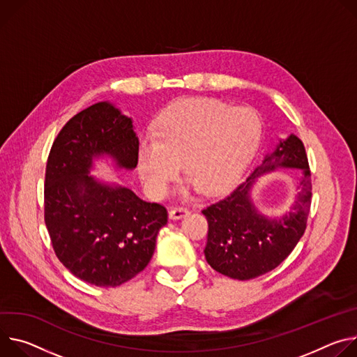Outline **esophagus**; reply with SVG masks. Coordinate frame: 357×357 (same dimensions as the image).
<instances>
[{
    "instance_id": "34e87169",
    "label": "esophagus",
    "mask_w": 357,
    "mask_h": 357,
    "mask_svg": "<svg viewBox=\"0 0 357 357\" xmlns=\"http://www.w3.org/2000/svg\"><path fill=\"white\" fill-rule=\"evenodd\" d=\"M187 214H188V210L185 207H181V206H176L169 211V215H170L172 220H180Z\"/></svg>"
}]
</instances>
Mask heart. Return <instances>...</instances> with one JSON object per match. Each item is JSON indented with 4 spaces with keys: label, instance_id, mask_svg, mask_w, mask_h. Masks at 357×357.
I'll return each instance as SVG.
<instances>
[{
    "label": "heart",
    "instance_id": "b5f03b06",
    "mask_svg": "<svg viewBox=\"0 0 357 357\" xmlns=\"http://www.w3.org/2000/svg\"><path fill=\"white\" fill-rule=\"evenodd\" d=\"M261 136L258 116L217 99H187L166 109L154 135L137 146V169L147 191L160 199L184 174L203 194L229 187L251 158Z\"/></svg>",
    "mask_w": 357,
    "mask_h": 357
}]
</instances>
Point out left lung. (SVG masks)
Listing matches in <instances>:
<instances>
[{
  "mask_svg": "<svg viewBox=\"0 0 357 357\" xmlns=\"http://www.w3.org/2000/svg\"><path fill=\"white\" fill-rule=\"evenodd\" d=\"M302 168L297 203L289 216L268 220L250 204L248 191L255 177L275 167ZM312 203V180L303 143L291 135L266 155L247 181L203 208L208 221L206 259L217 272L232 280L257 278L278 266L296 247L306 229Z\"/></svg>",
  "mask_w": 357,
  "mask_h": 357,
  "instance_id": "obj_1",
  "label": "left lung"
}]
</instances>
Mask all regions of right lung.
I'll use <instances>...</instances> for the list:
<instances>
[{"label":"right lung","mask_w":357,"mask_h":357,"mask_svg":"<svg viewBox=\"0 0 357 357\" xmlns=\"http://www.w3.org/2000/svg\"><path fill=\"white\" fill-rule=\"evenodd\" d=\"M137 146L130 119L100 102L69 119L48 155L44 218L52 248L65 268L96 287H119L142 272L167 224L165 206L88 176L99 154L136 167Z\"/></svg>","instance_id":"right-lung-1"}]
</instances>
